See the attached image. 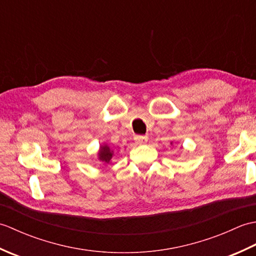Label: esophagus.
Instances as JSON below:
<instances>
[{
	"label": "esophagus",
	"instance_id": "1",
	"mask_svg": "<svg viewBox=\"0 0 256 256\" xmlns=\"http://www.w3.org/2000/svg\"><path fill=\"white\" fill-rule=\"evenodd\" d=\"M134 140H135V143L138 144V145L146 144V143H148V136H143V135H136Z\"/></svg>",
	"mask_w": 256,
	"mask_h": 256
}]
</instances>
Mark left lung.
I'll return each instance as SVG.
<instances>
[{
  "instance_id": "obj_1",
  "label": "left lung",
  "mask_w": 256,
  "mask_h": 256,
  "mask_svg": "<svg viewBox=\"0 0 256 256\" xmlns=\"http://www.w3.org/2000/svg\"><path fill=\"white\" fill-rule=\"evenodd\" d=\"M170 144H172V143H170Z\"/></svg>"
}]
</instances>
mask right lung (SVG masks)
<instances>
[{
	"instance_id": "add662e5",
	"label": "right lung",
	"mask_w": 256,
	"mask_h": 256,
	"mask_svg": "<svg viewBox=\"0 0 256 256\" xmlns=\"http://www.w3.org/2000/svg\"><path fill=\"white\" fill-rule=\"evenodd\" d=\"M114 156V152L110 148L106 143H103L100 145L99 152H98V160L100 162H106V164H111L112 158Z\"/></svg>"
}]
</instances>
